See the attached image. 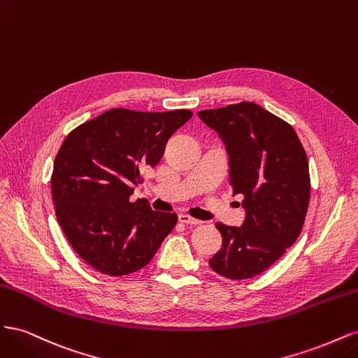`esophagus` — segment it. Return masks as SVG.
Returning a JSON list of instances; mask_svg holds the SVG:
<instances>
[{
    "instance_id": "obj_1",
    "label": "esophagus",
    "mask_w": 358,
    "mask_h": 358,
    "mask_svg": "<svg viewBox=\"0 0 358 358\" xmlns=\"http://www.w3.org/2000/svg\"><path fill=\"white\" fill-rule=\"evenodd\" d=\"M178 218H179V221H180L182 224H189V225H197V224H200L199 220L191 218V216L187 215V213H179Z\"/></svg>"
}]
</instances>
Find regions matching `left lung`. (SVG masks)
<instances>
[{
    "label": "left lung",
    "mask_w": 358,
    "mask_h": 358,
    "mask_svg": "<svg viewBox=\"0 0 358 358\" xmlns=\"http://www.w3.org/2000/svg\"><path fill=\"white\" fill-rule=\"evenodd\" d=\"M199 117L225 145L233 196L242 194L245 209L241 227L216 224L222 246L209 266L229 279L254 278L301 231L310 196L306 152L289 124L254 103L201 110Z\"/></svg>",
    "instance_id": "left-lung-1"
}]
</instances>
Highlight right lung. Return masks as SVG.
<instances>
[{
  "instance_id": "add662e5",
  "label": "right lung",
  "mask_w": 358,
  "mask_h": 358,
  "mask_svg": "<svg viewBox=\"0 0 358 358\" xmlns=\"http://www.w3.org/2000/svg\"><path fill=\"white\" fill-rule=\"evenodd\" d=\"M189 110L112 109L79 125L53 162L52 197L67 241L99 272L122 276L145 267L175 229L178 215L131 201L142 171L155 167Z\"/></svg>"
}]
</instances>
